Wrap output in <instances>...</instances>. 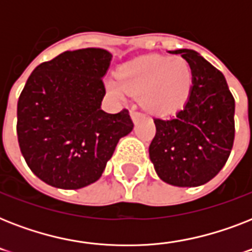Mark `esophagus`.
I'll return each instance as SVG.
<instances>
[{
	"label": "esophagus",
	"instance_id": "obj_1",
	"mask_svg": "<svg viewBox=\"0 0 252 252\" xmlns=\"http://www.w3.org/2000/svg\"><path fill=\"white\" fill-rule=\"evenodd\" d=\"M130 118H132L133 123H136L138 119L142 118V114H141V112H138V111H136V110H132V111H130Z\"/></svg>",
	"mask_w": 252,
	"mask_h": 252
}]
</instances>
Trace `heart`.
I'll return each mask as SVG.
<instances>
[{"label":"heart","mask_w":252,"mask_h":252,"mask_svg":"<svg viewBox=\"0 0 252 252\" xmlns=\"http://www.w3.org/2000/svg\"><path fill=\"white\" fill-rule=\"evenodd\" d=\"M192 85V69L183 57L150 56L128 63L110 78L107 89L119 98L140 96L145 110L167 115L183 106Z\"/></svg>","instance_id":"b5f03b06"}]
</instances>
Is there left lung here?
<instances>
[{
  "mask_svg": "<svg viewBox=\"0 0 252 252\" xmlns=\"http://www.w3.org/2000/svg\"><path fill=\"white\" fill-rule=\"evenodd\" d=\"M192 69L187 102L172 118H154L149 157L158 176L176 187H197L225 166L234 142V96L219 69L196 51L178 49Z\"/></svg>",
  "mask_w": 252,
  "mask_h": 252,
  "instance_id": "obj_1",
  "label": "left lung"
}]
</instances>
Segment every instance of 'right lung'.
I'll return each instance as SVG.
<instances>
[{
  "mask_svg": "<svg viewBox=\"0 0 252 252\" xmlns=\"http://www.w3.org/2000/svg\"><path fill=\"white\" fill-rule=\"evenodd\" d=\"M111 55L66 51L33 69L17 107L22 156L49 186L78 189L102 176L119 140L133 129L128 110H100Z\"/></svg>",
  "mask_w": 252,
  "mask_h": 252,
  "instance_id": "1",
  "label": "right lung"
}]
</instances>
